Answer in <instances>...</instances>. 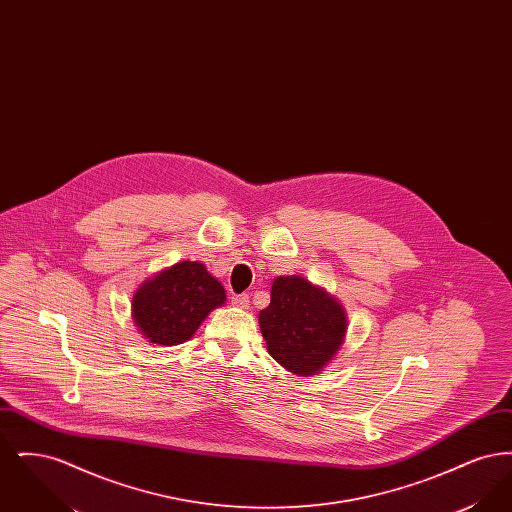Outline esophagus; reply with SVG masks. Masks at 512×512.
I'll return each instance as SVG.
<instances>
[{
    "label": "esophagus",
    "instance_id": "1",
    "mask_svg": "<svg viewBox=\"0 0 512 512\" xmlns=\"http://www.w3.org/2000/svg\"><path fill=\"white\" fill-rule=\"evenodd\" d=\"M232 305L238 309H247L249 307V295L240 293V295H232Z\"/></svg>",
    "mask_w": 512,
    "mask_h": 512
}]
</instances>
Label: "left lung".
I'll return each mask as SVG.
<instances>
[{
	"label": "left lung",
	"instance_id": "obj_1",
	"mask_svg": "<svg viewBox=\"0 0 512 512\" xmlns=\"http://www.w3.org/2000/svg\"><path fill=\"white\" fill-rule=\"evenodd\" d=\"M259 326L278 365L295 376H315L340 353L349 324L338 297L293 274L274 278Z\"/></svg>",
	"mask_w": 512,
	"mask_h": 512
}]
</instances>
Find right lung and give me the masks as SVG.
Wrapping results in <instances>:
<instances>
[{
  "label": "right lung",
  "mask_w": 512,
  "mask_h": 512,
  "mask_svg": "<svg viewBox=\"0 0 512 512\" xmlns=\"http://www.w3.org/2000/svg\"><path fill=\"white\" fill-rule=\"evenodd\" d=\"M224 303L222 284L203 263L180 261L138 286L132 320L149 343L171 347L194 338L203 320Z\"/></svg>",
  "instance_id": "1"
}]
</instances>
